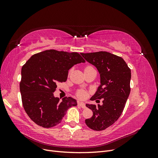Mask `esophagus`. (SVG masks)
I'll list each match as a JSON object with an SVG mask.
<instances>
[{
  "label": "esophagus",
  "instance_id": "obj_1",
  "mask_svg": "<svg viewBox=\"0 0 158 158\" xmlns=\"http://www.w3.org/2000/svg\"><path fill=\"white\" fill-rule=\"evenodd\" d=\"M78 105L79 106H80L81 107H82V109H85V107H85V105L84 103H83V102H78Z\"/></svg>",
  "mask_w": 158,
  "mask_h": 158
}]
</instances>
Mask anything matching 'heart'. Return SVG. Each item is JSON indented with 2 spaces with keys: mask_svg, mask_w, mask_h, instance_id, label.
<instances>
[{
  "mask_svg": "<svg viewBox=\"0 0 158 158\" xmlns=\"http://www.w3.org/2000/svg\"><path fill=\"white\" fill-rule=\"evenodd\" d=\"M89 67H92V66H87L86 68H89ZM86 68H85V69H86ZM77 95H78V97H80L81 98H84L85 97V92H84V91H82V90H80V91H79V92H78Z\"/></svg>",
  "mask_w": 158,
  "mask_h": 158,
  "instance_id": "heart-1",
  "label": "heart"
}]
</instances>
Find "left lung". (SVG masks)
<instances>
[{
  "label": "left lung",
  "instance_id": "obj_1",
  "mask_svg": "<svg viewBox=\"0 0 158 158\" xmlns=\"http://www.w3.org/2000/svg\"><path fill=\"white\" fill-rule=\"evenodd\" d=\"M81 55L95 66L100 74V85L90 99H103L102 106L85 105L93 111V116L85 122L92 130L103 131L121 115L131 92V71L123 58L106 51Z\"/></svg>",
  "mask_w": 158,
  "mask_h": 158
}]
</instances>
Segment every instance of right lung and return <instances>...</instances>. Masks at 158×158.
Segmentation results:
<instances>
[{
  "label": "right lung",
  "mask_w": 158,
  "mask_h": 158,
  "mask_svg": "<svg viewBox=\"0 0 158 158\" xmlns=\"http://www.w3.org/2000/svg\"><path fill=\"white\" fill-rule=\"evenodd\" d=\"M85 63L78 52L54 49L38 52L22 66L20 89L23 107L37 125L55 127L61 122L67 110L77 106L75 99L54 96L59 82H66L70 69Z\"/></svg>",
  "instance_id": "1"
}]
</instances>
